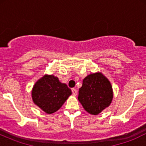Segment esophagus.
<instances>
[{
    "instance_id": "34e87169",
    "label": "esophagus",
    "mask_w": 146,
    "mask_h": 146,
    "mask_svg": "<svg viewBox=\"0 0 146 146\" xmlns=\"http://www.w3.org/2000/svg\"><path fill=\"white\" fill-rule=\"evenodd\" d=\"M72 93H73L74 96H75V95H77V93H78V90L75 89V88H72Z\"/></svg>"
}]
</instances>
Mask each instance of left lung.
<instances>
[{
	"instance_id": "8db88e82",
	"label": "left lung",
	"mask_w": 146,
	"mask_h": 146,
	"mask_svg": "<svg viewBox=\"0 0 146 146\" xmlns=\"http://www.w3.org/2000/svg\"><path fill=\"white\" fill-rule=\"evenodd\" d=\"M113 98L111 84L101 73H92L83 80L78 100L86 111L98 115L109 106Z\"/></svg>"
}]
</instances>
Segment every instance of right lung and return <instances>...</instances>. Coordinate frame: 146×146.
<instances>
[{"instance_id":"1","label":"right lung","mask_w":146,"mask_h":146,"mask_svg":"<svg viewBox=\"0 0 146 146\" xmlns=\"http://www.w3.org/2000/svg\"><path fill=\"white\" fill-rule=\"evenodd\" d=\"M71 90L66 84L61 83L54 75H45L33 87L32 100L35 104L47 114H52L61 108Z\"/></svg>"}]
</instances>
